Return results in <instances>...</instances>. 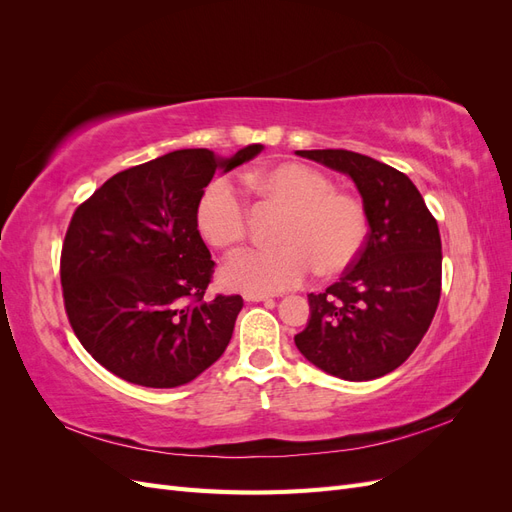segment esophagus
<instances>
[{
    "label": "esophagus",
    "mask_w": 512,
    "mask_h": 512,
    "mask_svg": "<svg viewBox=\"0 0 512 512\" xmlns=\"http://www.w3.org/2000/svg\"><path fill=\"white\" fill-rule=\"evenodd\" d=\"M243 299L250 301V303H260V301H269L271 297L265 292H243Z\"/></svg>",
    "instance_id": "obj_1"
}]
</instances>
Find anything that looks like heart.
Instances as JSON below:
<instances>
[{"instance_id":"1","label":"heart","mask_w":512,"mask_h":512,"mask_svg":"<svg viewBox=\"0 0 512 512\" xmlns=\"http://www.w3.org/2000/svg\"><path fill=\"white\" fill-rule=\"evenodd\" d=\"M245 185L267 203L288 209L277 247H250L232 256L222 280L245 292H280L299 286L316 267L322 275L348 269L367 237L363 205L333 190V181L301 162H282L247 173ZM196 228L215 250H232L247 237L245 198L228 177H215L196 200Z\"/></svg>"}]
</instances>
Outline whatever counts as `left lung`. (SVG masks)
<instances>
[{"label": "left lung", "mask_w": 512, "mask_h": 512, "mask_svg": "<svg viewBox=\"0 0 512 512\" xmlns=\"http://www.w3.org/2000/svg\"><path fill=\"white\" fill-rule=\"evenodd\" d=\"M346 173L363 196L369 232L361 254L320 294L294 344L309 363L342 380L380 378L421 344L442 290L438 222L397 168L348 149L297 151Z\"/></svg>", "instance_id": "8db88e82"}]
</instances>
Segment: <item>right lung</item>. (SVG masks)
<instances>
[{
  "label": "right lung",
  "mask_w": 512,
  "mask_h": 512,
  "mask_svg": "<svg viewBox=\"0 0 512 512\" xmlns=\"http://www.w3.org/2000/svg\"><path fill=\"white\" fill-rule=\"evenodd\" d=\"M222 160L179 149L113 175L76 207L61 247V288L74 335L111 374L151 389L194 380L220 359L243 307L207 301L215 262L196 228V200Z\"/></svg>",
  "instance_id": "obj_1"
}]
</instances>
